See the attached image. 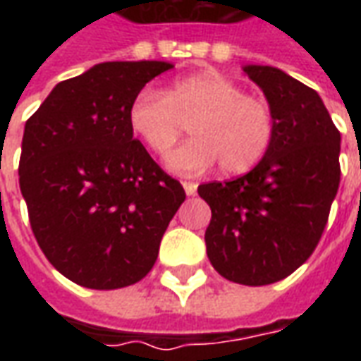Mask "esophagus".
Wrapping results in <instances>:
<instances>
[{
    "label": "esophagus",
    "mask_w": 361,
    "mask_h": 361,
    "mask_svg": "<svg viewBox=\"0 0 361 361\" xmlns=\"http://www.w3.org/2000/svg\"><path fill=\"white\" fill-rule=\"evenodd\" d=\"M181 185H183V189H185V193H188V195H195L197 193V183H193V181H183Z\"/></svg>",
    "instance_id": "1"
}]
</instances>
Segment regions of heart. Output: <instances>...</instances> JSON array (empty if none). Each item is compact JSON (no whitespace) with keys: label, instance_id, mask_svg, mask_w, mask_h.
I'll use <instances>...</instances> for the list:
<instances>
[{"label":"heart","instance_id":"obj_1","mask_svg":"<svg viewBox=\"0 0 361 361\" xmlns=\"http://www.w3.org/2000/svg\"><path fill=\"white\" fill-rule=\"evenodd\" d=\"M189 123L191 141L166 158L168 170L199 176L219 164L243 173L265 157L274 135L271 108L214 71L173 81L164 92L142 89L129 106V126L152 152L166 154Z\"/></svg>","mask_w":361,"mask_h":361}]
</instances>
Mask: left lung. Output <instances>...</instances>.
I'll use <instances>...</instances> for the list:
<instances>
[{
    "label": "left lung",
    "instance_id": "obj_1",
    "mask_svg": "<svg viewBox=\"0 0 361 361\" xmlns=\"http://www.w3.org/2000/svg\"><path fill=\"white\" fill-rule=\"evenodd\" d=\"M274 119L267 154L232 181L199 185L211 207L207 255L224 279L265 286L317 247L341 183V133L321 96L271 66H243Z\"/></svg>",
    "mask_w": 361,
    "mask_h": 361
}]
</instances>
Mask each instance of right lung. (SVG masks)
Wrapping results in <instances>:
<instances>
[{
	"mask_svg": "<svg viewBox=\"0 0 361 361\" xmlns=\"http://www.w3.org/2000/svg\"><path fill=\"white\" fill-rule=\"evenodd\" d=\"M170 61H104L58 82L30 116L20 193L44 255L92 290L131 286L157 263L185 191L133 139L129 106Z\"/></svg>",
	"mask_w": 361,
	"mask_h": 361,
	"instance_id": "add662e5",
	"label": "right lung"
}]
</instances>
